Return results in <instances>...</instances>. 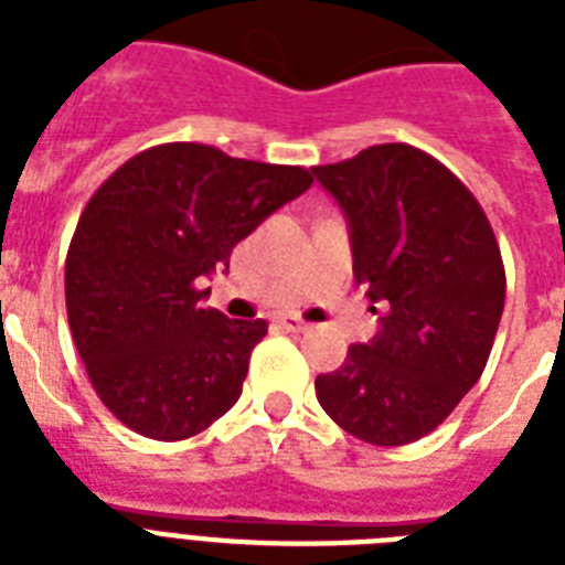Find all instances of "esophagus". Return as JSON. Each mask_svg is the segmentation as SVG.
<instances>
[{
  "label": "esophagus",
  "mask_w": 565,
  "mask_h": 565,
  "mask_svg": "<svg viewBox=\"0 0 565 565\" xmlns=\"http://www.w3.org/2000/svg\"><path fill=\"white\" fill-rule=\"evenodd\" d=\"M278 326L287 328V331H308V322L305 319H296V317H281L278 319Z\"/></svg>",
  "instance_id": "34e87169"
}]
</instances>
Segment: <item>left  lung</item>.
Instances as JSON below:
<instances>
[{"label":"left lung","mask_w":565,"mask_h":565,"mask_svg":"<svg viewBox=\"0 0 565 565\" xmlns=\"http://www.w3.org/2000/svg\"><path fill=\"white\" fill-rule=\"evenodd\" d=\"M313 175L349 220L354 278L384 308L370 343L317 377V398L352 437L407 446L490 361L508 290L499 239L463 181L416 146H370Z\"/></svg>","instance_id":"1"}]
</instances>
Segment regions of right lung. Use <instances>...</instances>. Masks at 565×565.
<instances>
[{"label": "right lung", "mask_w": 565, "mask_h": 565, "mask_svg": "<svg viewBox=\"0 0 565 565\" xmlns=\"http://www.w3.org/2000/svg\"><path fill=\"white\" fill-rule=\"evenodd\" d=\"M313 184L305 167L246 161L204 143L128 158L82 211L66 252V317L102 404L137 434H202L243 393L264 319L202 299L239 239Z\"/></svg>", "instance_id": "obj_1"}]
</instances>
